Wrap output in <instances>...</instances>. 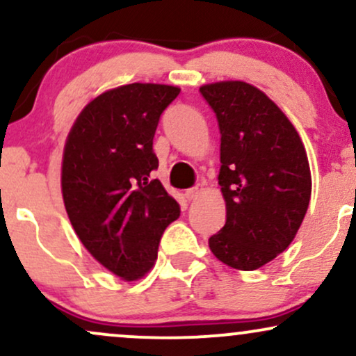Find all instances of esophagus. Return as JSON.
<instances>
[{
    "label": "esophagus",
    "instance_id": "34e87169",
    "mask_svg": "<svg viewBox=\"0 0 356 356\" xmlns=\"http://www.w3.org/2000/svg\"><path fill=\"white\" fill-rule=\"evenodd\" d=\"M202 191V186H194V187H191V189H186L184 191V197L187 199V201H192V199H195L199 195V192Z\"/></svg>",
    "mask_w": 356,
    "mask_h": 356
}]
</instances>
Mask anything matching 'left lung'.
<instances>
[{
	"instance_id": "left-lung-1",
	"label": "left lung",
	"mask_w": 356,
	"mask_h": 356,
	"mask_svg": "<svg viewBox=\"0 0 356 356\" xmlns=\"http://www.w3.org/2000/svg\"><path fill=\"white\" fill-rule=\"evenodd\" d=\"M199 92L218 118L226 201V224L209 248L227 266L252 271L283 252L303 222L312 197L308 157L295 127L261 90L218 81Z\"/></svg>"
}]
</instances>
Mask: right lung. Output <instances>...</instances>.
Listing matches in <instances>:
<instances>
[{
  "label": "right lung",
  "mask_w": 356,
  "mask_h": 356,
  "mask_svg": "<svg viewBox=\"0 0 356 356\" xmlns=\"http://www.w3.org/2000/svg\"><path fill=\"white\" fill-rule=\"evenodd\" d=\"M181 88L130 83L81 110L65 144V209L88 252L125 281L154 266L165 227L181 206L152 179V142L162 112Z\"/></svg>",
  "instance_id": "add662e5"
}]
</instances>
